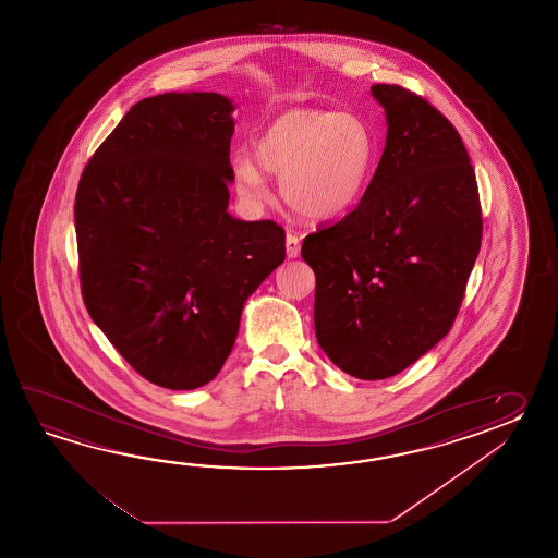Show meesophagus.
Here are the masks:
<instances>
[{
    "label": "esophagus",
    "mask_w": 558,
    "mask_h": 558,
    "mask_svg": "<svg viewBox=\"0 0 558 558\" xmlns=\"http://www.w3.org/2000/svg\"><path fill=\"white\" fill-rule=\"evenodd\" d=\"M284 247H287V257L289 259H295L299 257V253H301V241L293 233H287V239H284Z\"/></svg>",
    "instance_id": "1"
}]
</instances>
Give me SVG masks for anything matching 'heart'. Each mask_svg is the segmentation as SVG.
I'll return each instance as SVG.
<instances>
[{
    "mask_svg": "<svg viewBox=\"0 0 558 558\" xmlns=\"http://www.w3.org/2000/svg\"><path fill=\"white\" fill-rule=\"evenodd\" d=\"M377 140L363 119L327 109H289L265 128L255 157L239 154L233 178L250 199L267 197V173L296 215L323 221L349 211L367 190Z\"/></svg>",
    "mask_w": 558,
    "mask_h": 558,
    "instance_id": "obj_1",
    "label": "heart"
}]
</instances>
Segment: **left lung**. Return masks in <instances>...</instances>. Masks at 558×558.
<instances>
[{
  "mask_svg": "<svg viewBox=\"0 0 558 558\" xmlns=\"http://www.w3.org/2000/svg\"><path fill=\"white\" fill-rule=\"evenodd\" d=\"M371 94L387 142L363 199L303 241L317 279L315 335L356 379H387L451 331L483 238L474 169L459 131L401 85Z\"/></svg>",
  "mask_w": 558,
  "mask_h": 558,
  "instance_id": "1",
  "label": "left lung"
}]
</instances>
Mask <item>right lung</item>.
<instances>
[{
    "mask_svg": "<svg viewBox=\"0 0 558 558\" xmlns=\"http://www.w3.org/2000/svg\"><path fill=\"white\" fill-rule=\"evenodd\" d=\"M235 106L226 95L145 97L85 166L75 235L85 307L143 379H215L251 293L284 262L275 221L227 211Z\"/></svg>",
    "mask_w": 558,
    "mask_h": 558,
    "instance_id": "right-lung-1",
    "label": "right lung"
}]
</instances>
